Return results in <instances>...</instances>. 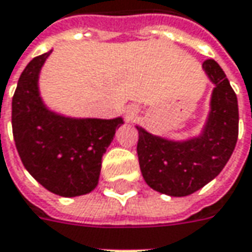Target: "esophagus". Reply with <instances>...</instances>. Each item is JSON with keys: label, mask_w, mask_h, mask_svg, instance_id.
<instances>
[{"label": "esophagus", "mask_w": 252, "mask_h": 252, "mask_svg": "<svg viewBox=\"0 0 252 252\" xmlns=\"http://www.w3.org/2000/svg\"><path fill=\"white\" fill-rule=\"evenodd\" d=\"M137 113V108L136 106H130L129 108V111H127V115H129V118H133L134 115Z\"/></svg>", "instance_id": "34e87169"}]
</instances>
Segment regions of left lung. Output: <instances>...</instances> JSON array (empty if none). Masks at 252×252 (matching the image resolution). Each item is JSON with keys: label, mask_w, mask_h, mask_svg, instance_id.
Returning a JSON list of instances; mask_svg holds the SVG:
<instances>
[{"label": "left lung", "mask_w": 252, "mask_h": 252, "mask_svg": "<svg viewBox=\"0 0 252 252\" xmlns=\"http://www.w3.org/2000/svg\"><path fill=\"white\" fill-rule=\"evenodd\" d=\"M202 67L215 88L208 119L200 134L187 140H168L136 126L143 178L150 188L169 196H188L216 178L237 143L236 92L215 60L209 59Z\"/></svg>", "instance_id": "left-lung-1"}]
</instances>
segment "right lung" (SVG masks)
Here are the masks:
<instances>
[{
  "instance_id": "add662e5",
  "label": "right lung",
  "mask_w": 252,
  "mask_h": 252,
  "mask_svg": "<svg viewBox=\"0 0 252 252\" xmlns=\"http://www.w3.org/2000/svg\"><path fill=\"white\" fill-rule=\"evenodd\" d=\"M50 53L34 57L19 77L12 133L28 172L47 190L74 198L96 188L102 156L123 119L70 118L50 111L39 92V74Z\"/></svg>"
}]
</instances>
